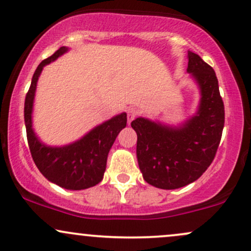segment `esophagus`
<instances>
[{"instance_id": "34e87169", "label": "esophagus", "mask_w": 251, "mask_h": 251, "mask_svg": "<svg viewBox=\"0 0 251 251\" xmlns=\"http://www.w3.org/2000/svg\"><path fill=\"white\" fill-rule=\"evenodd\" d=\"M138 114H139V112L137 111L135 108H129L127 111V120L128 123H131L132 120H134L135 118L138 117Z\"/></svg>"}]
</instances>
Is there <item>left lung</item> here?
<instances>
[{
  "label": "left lung",
  "instance_id": "8db88e82",
  "mask_svg": "<svg viewBox=\"0 0 251 251\" xmlns=\"http://www.w3.org/2000/svg\"><path fill=\"white\" fill-rule=\"evenodd\" d=\"M188 59V72L201 89L197 114L180 127L145 118L131 123L137 132V158L144 179L164 190L183 188L206 171L224 127V103L215 71L192 51Z\"/></svg>",
  "mask_w": 251,
  "mask_h": 251
}]
</instances>
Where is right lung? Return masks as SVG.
<instances>
[{
	"label": "right lung",
	"instance_id": "right-lung-1",
	"mask_svg": "<svg viewBox=\"0 0 251 251\" xmlns=\"http://www.w3.org/2000/svg\"><path fill=\"white\" fill-rule=\"evenodd\" d=\"M67 50V47H60L53 55L37 66L25 96V123L31 157L40 172L51 183L63 189L83 190L102 180L108 152L117 135L126 126L127 117L126 113L116 116L97 126L77 142L62 148H51L40 142L31 128V112L37 79L47 63L56 60Z\"/></svg>",
	"mask_w": 251,
	"mask_h": 251
}]
</instances>
